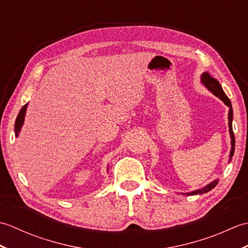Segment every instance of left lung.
I'll return each mask as SVG.
<instances>
[{"instance_id": "1", "label": "left lung", "mask_w": 248, "mask_h": 248, "mask_svg": "<svg viewBox=\"0 0 248 248\" xmlns=\"http://www.w3.org/2000/svg\"><path fill=\"white\" fill-rule=\"evenodd\" d=\"M202 81L204 84L209 91H211L215 96L218 97L222 101H224V103L229 107V113H228V119H229V132H230V136H231V151H230V160L231 157L233 156L234 154V144H235V140H234V134H233V130H232V117H233V110H232V107H231V102L229 98L226 96V93H224L222 86H220V84L218 83V81L217 78H214L213 77H211L209 75L208 72H204L203 75L202 76ZM217 180L213 181L212 183L208 184L207 186L202 188V189H197V191H194L192 193H187V195H195V194H203V193H207L209 191H211L212 188H214L217 186Z\"/></svg>"}]
</instances>
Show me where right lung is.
Wrapping results in <instances>:
<instances>
[{
  "mask_svg": "<svg viewBox=\"0 0 248 248\" xmlns=\"http://www.w3.org/2000/svg\"><path fill=\"white\" fill-rule=\"evenodd\" d=\"M26 108H28V103L25 105H23L22 108L19 112L18 116H17V119H16V123H15V132H16V136H18L19 132H20V129L22 127L23 124V121H24V116H25V112H26Z\"/></svg>",
  "mask_w": 248,
  "mask_h": 248,
  "instance_id": "1",
  "label": "right lung"
}]
</instances>
